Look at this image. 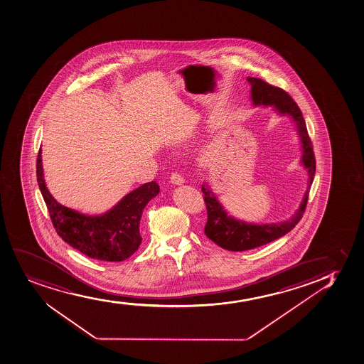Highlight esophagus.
Instances as JSON below:
<instances>
[{"label": "esophagus", "mask_w": 364, "mask_h": 364, "mask_svg": "<svg viewBox=\"0 0 364 364\" xmlns=\"http://www.w3.org/2000/svg\"><path fill=\"white\" fill-rule=\"evenodd\" d=\"M171 181H172L173 184L176 185H181L185 183L184 178L180 176L179 173H172L171 174Z\"/></svg>", "instance_id": "esophagus-1"}]
</instances>
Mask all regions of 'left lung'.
I'll return each mask as SVG.
<instances>
[{
  "instance_id": "obj_1",
  "label": "left lung",
  "mask_w": 364,
  "mask_h": 364,
  "mask_svg": "<svg viewBox=\"0 0 364 364\" xmlns=\"http://www.w3.org/2000/svg\"><path fill=\"white\" fill-rule=\"evenodd\" d=\"M247 82H250L251 100L254 106H273L274 109L279 114L289 115L296 122L303 150L301 162L308 171V188L303 196L301 205L294 216H291L289 220L282 223L256 225L244 223L228 215V213L225 210V208L221 205L210 188L203 185L202 191L204 193V202L208 211V221L204 227V233L219 247L230 251L251 250L255 247H262L264 244L273 242L275 239L289 233L301 221V216L304 214L309 197L310 186L313 184L316 171L313 144L308 134L304 117L297 103L286 91L277 86L270 85L262 79L249 77Z\"/></svg>"
}]
</instances>
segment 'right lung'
<instances>
[{
  "mask_svg": "<svg viewBox=\"0 0 364 364\" xmlns=\"http://www.w3.org/2000/svg\"><path fill=\"white\" fill-rule=\"evenodd\" d=\"M37 181L58 235L87 257L108 262L124 261L138 250L143 209L160 192L156 181L145 183L105 214L84 215L58 203L48 191L41 150L37 156Z\"/></svg>",
  "mask_w": 364,
  "mask_h": 364,
  "instance_id": "obj_1",
  "label": "right lung"
}]
</instances>
